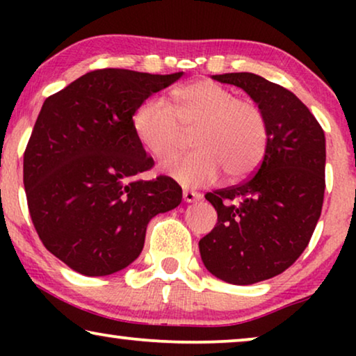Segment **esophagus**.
<instances>
[{"instance_id":"obj_1","label":"esophagus","mask_w":356,"mask_h":356,"mask_svg":"<svg viewBox=\"0 0 356 356\" xmlns=\"http://www.w3.org/2000/svg\"><path fill=\"white\" fill-rule=\"evenodd\" d=\"M202 197V194H199L196 191H184L183 193V199L184 202H194V201H199V199Z\"/></svg>"}]
</instances>
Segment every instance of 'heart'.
I'll return each mask as SVG.
<instances>
[{
    "instance_id": "1",
    "label": "heart",
    "mask_w": 356,
    "mask_h": 356,
    "mask_svg": "<svg viewBox=\"0 0 356 356\" xmlns=\"http://www.w3.org/2000/svg\"><path fill=\"white\" fill-rule=\"evenodd\" d=\"M134 133L157 160L177 154L183 131H193L194 152L177 157L163 170L184 188L213 183L225 170L241 178L261 163L269 128L264 111L254 102L241 100L212 81H197L173 92V106L159 99L145 100L136 111Z\"/></svg>"
}]
</instances>
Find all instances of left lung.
Here are the masks:
<instances>
[{"label":"left lung","mask_w":356,"mask_h":356,"mask_svg":"<svg viewBox=\"0 0 356 356\" xmlns=\"http://www.w3.org/2000/svg\"><path fill=\"white\" fill-rule=\"evenodd\" d=\"M212 79L245 90L264 111L269 128L256 173L236 186L206 194L218 217L199 241L212 275L251 285L282 274L308 246L324 201L325 138L308 106L285 87L252 72Z\"/></svg>","instance_id":"8db88e82"}]
</instances>
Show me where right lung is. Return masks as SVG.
Here are the masks:
<instances>
[{
    "label": "right lung",
    "mask_w": 356,
    "mask_h": 356,
    "mask_svg": "<svg viewBox=\"0 0 356 356\" xmlns=\"http://www.w3.org/2000/svg\"><path fill=\"white\" fill-rule=\"evenodd\" d=\"M183 72L97 70L43 102L24 152V188L48 251L82 275L115 274L138 259L150 218L179 206L170 177L152 168L133 116Z\"/></svg>",
    "instance_id": "right-lung-1"
}]
</instances>
